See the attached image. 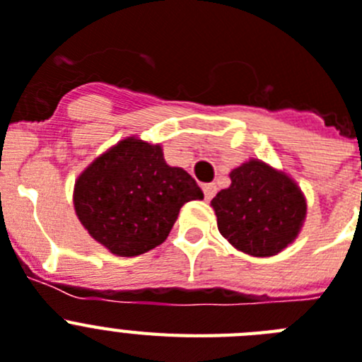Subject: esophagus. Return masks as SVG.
I'll list each match as a JSON object with an SVG mask.
<instances>
[{"label":"esophagus","instance_id":"34e87169","mask_svg":"<svg viewBox=\"0 0 362 362\" xmlns=\"http://www.w3.org/2000/svg\"><path fill=\"white\" fill-rule=\"evenodd\" d=\"M202 191H204V197H206V200H211L213 197L216 194V185L215 184H204Z\"/></svg>","mask_w":362,"mask_h":362}]
</instances>
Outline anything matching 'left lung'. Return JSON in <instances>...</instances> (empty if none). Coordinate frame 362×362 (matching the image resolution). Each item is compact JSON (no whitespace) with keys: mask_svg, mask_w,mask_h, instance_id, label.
I'll list each match as a JSON object with an SVG mask.
<instances>
[{"mask_svg":"<svg viewBox=\"0 0 362 362\" xmlns=\"http://www.w3.org/2000/svg\"><path fill=\"white\" fill-rule=\"evenodd\" d=\"M231 185L211 206L222 237L253 257H272L295 240L306 216V200L290 177L250 160L233 169Z\"/></svg>","mask_w":362,"mask_h":362,"instance_id":"8db88e82","label":"left lung"}]
</instances>
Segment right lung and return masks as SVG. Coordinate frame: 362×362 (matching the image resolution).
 I'll use <instances>...</instances> for the list:
<instances>
[{
    "label": "right lung",
    "mask_w": 362,
    "mask_h": 362,
    "mask_svg": "<svg viewBox=\"0 0 362 362\" xmlns=\"http://www.w3.org/2000/svg\"><path fill=\"white\" fill-rule=\"evenodd\" d=\"M202 189L180 168H169L160 146L125 138L94 160L74 185V207L94 240L120 257L160 246L185 202Z\"/></svg>",
    "instance_id": "add662e5"
}]
</instances>
